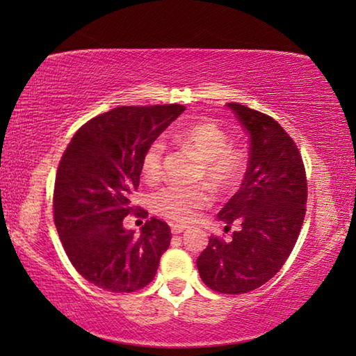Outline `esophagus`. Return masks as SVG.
Instances as JSON below:
<instances>
[{"mask_svg": "<svg viewBox=\"0 0 356 356\" xmlns=\"http://www.w3.org/2000/svg\"><path fill=\"white\" fill-rule=\"evenodd\" d=\"M184 231H186V226H184V225H172L171 226L172 234H182Z\"/></svg>", "mask_w": 356, "mask_h": 356, "instance_id": "34e87169", "label": "esophagus"}]
</instances>
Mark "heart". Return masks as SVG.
Masks as SVG:
<instances>
[{
	"label": "heart",
	"mask_w": 356,
	"mask_h": 356,
	"mask_svg": "<svg viewBox=\"0 0 356 356\" xmlns=\"http://www.w3.org/2000/svg\"><path fill=\"white\" fill-rule=\"evenodd\" d=\"M176 141L201 156V179H206L213 190L227 193L236 190L248 166L245 149L232 146L231 136L215 122H200L176 135ZM163 140H155L144 150L141 172L146 182H155L163 171ZM212 202V195L206 186L168 185L152 196L156 212L176 221L195 220L202 209Z\"/></svg>",
	"instance_id": "obj_1"
}]
</instances>
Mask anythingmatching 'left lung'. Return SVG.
I'll return each mask as SVG.
<instances>
[{
  "label": "left lung",
  "instance_id": "obj_1",
  "mask_svg": "<svg viewBox=\"0 0 356 356\" xmlns=\"http://www.w3.org/2000/svg\"><path fill=\"white\" fill-rule=\"evenodd\" d=\"M250 136L248 170L240 190L220 210L231 242L210 237L196 265L204 284L220 293H246L280 272L297 242L308 184L300 150L273 118L227 104Z\"/></svg>",
  "mask_w": 356,
  "mask_h": 356
}]
</instances>
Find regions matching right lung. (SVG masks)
<instances>
[{
    "mask_svg": "<svg viewBox=\"0 0 356 356\" xmlns=\"http://www.w3.org/2000/svg\"><path fill=\"white\" fill-rule=\"evenodd\" d=\"M184 111L176 104L114 108L88 120L59 161L53 195L59 238L76 272L104 291L147 286L170 246L165 221L147 220L140 236L122 221L135 210L130 195L140 185L144 150Z\"/></svg>",
    "mask_w": 356,
    "mask_h": 356,
    "instance_id": "add662e5",
    "label": "right lung"
}]
</instances>
